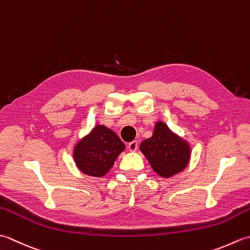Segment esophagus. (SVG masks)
<instances>
[{
  "label": "esophagus",
  "instance_id": "34e87169",
  "mask_svg": "<svg viewBox=\"0 0 250 250\" xmlns=\"http://www.w3.org/2000/svg\"><path fill=\"white\" fill-rule=\"evenodd\" d=\"M137 148H139V142L137 141H132L128 144V149L130 151H135L137 150Z\"/></svg>",
  "mask_w": 250,
  "mask_h": 250
}]
</instances>
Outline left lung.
Here are the masks:
<instances>
[{
  "label": "left lung",
  "instance_id": "8db88e82",
  "mask_svg": "<svg viewBox=\"0 0 250 250\" xmlns=\"http://www.w3.org/2000/svg\"><path fill=\"white\" fill-rule=\"evenodd\" d=\"M140 149L159 176L169 178L188 167L191 156L189 143L157 121L152 136L143 141Z\"/></svg>",
  "mask_w": 250,
  "mask_h": 250
}]
</instances>
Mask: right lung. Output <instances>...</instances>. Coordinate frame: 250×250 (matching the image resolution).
I'll use <instances>...</instances> for the list:
<instances>
[{
	"mask_svg": "<svg viewBox=\"0 0 250 250\" xmlns=\"http://www.w3.org/2000/svg\"><path fill=\"white\" fill-rule=\"evenodd\" d=\"M125 149V145L113 130L97 125L76 143L73 158L77 168L84 175L103 177Z\"/></svg>",
	"mask_w": 250,
	"mask_h": 250,
	"instance_id": "right-lung-1",
	"label": "right lung"
}]
</instances>
